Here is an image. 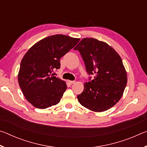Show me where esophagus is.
Returning a JSON list of instances; mask_svg holds the SVG:
<instances>
[{
    "mask_svg": "<svg viewBox=\"0 0 147 147\" xmlns=\"http://www.w3.org/2000/svg\"><path fill=\"white\" fill-rule=\"evenodd\" d=\"M69 83L71 84H74L75 83V81H71V80H69Z\"/></svg>",
    "mask_w": 147,
    "mask_h": 147,
    "instance_id": "esophagus-1",
    "label": "esophagus"
}]
</instances>
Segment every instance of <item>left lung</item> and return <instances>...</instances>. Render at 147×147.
Wrapping results in <instances>:
<instances>
[{
    "instance_id": "1",
    "label": "left lung",
    "mask_w": 147,
    "mask_h": 147,
    "mask_svg": "<svg viewBox=\"0 0 147 147\" xmlns=\"http://www.w3.org/2000/svg\"><path fill=\"white\" fill-rule=\"evenodd\" d=\"M74 49L80 53L88 73L94 76L84 84L78 102L94 112L108 110L120 100L127 84L121 56L108 43L92 38L82 39Z\"/></svg>"
}]
</instances>
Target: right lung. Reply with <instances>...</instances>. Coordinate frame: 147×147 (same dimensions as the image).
Returning a JSON list of instances; mask_svg holds the SVG:
<instances>
[{
	"mask_svg": "<svg viewBox=\"0 0 147 147\" xmlns=\"http://www.w3.org/2000/svg\"><path fill=\"white\" fill-rule=\"evenodd\" d=\"M80 38L56 34L42 39L22 59L18 82L25 98L35 108L45 109L60 101L66 82L52 73L60 67V58L76 45Z\"/></svg>",
	"mask_w": 147,
	"mask_h": 147,
	"instance_id": "add662e5",
	"label": "right lung"
}]
</instances>
